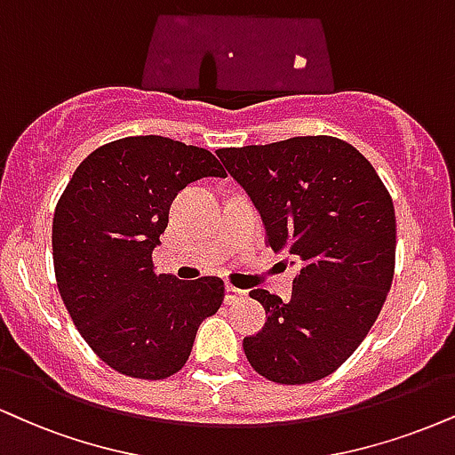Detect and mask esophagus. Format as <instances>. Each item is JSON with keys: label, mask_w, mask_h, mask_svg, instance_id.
<instances>
[{"label": "esophagus", "mask_w": 455, "mask_h": 455, "mask_svg": "<svg viewBox=\"0 0 455 455\" xmlns=\"http://www.w3.org/2000/svg\"><path fill=\"white\" fill-rule=\"evenodd\" d=\"M245 297H248V292H245V290L227 286V297H224V300H227V305H235V303H239V300H243Z\"/></svg>", "instance_id": "1"}]
</instances>
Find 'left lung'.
I'll return each instance as SVG.
<instances>
[{
    "mask_svg": "<svg viewBox=\"0 0 455 455\" xmlns=\"http://www.w3.org/2000/svg\"><path fill=\"white\" fill-rule=\"evenodd\" d=\"M216 155L259 210L267 243L300 262L290 300L250 292L269 317L243 339L248 363L275 384L322 379L363 343L390 292L392 196L354 146L328 135Z\"/></svg>",
    "mask_w": 455,
    "mask_h": 455,
    "instance_id": "left-lung-1",
    "label": "left lung"
}]
</instances>
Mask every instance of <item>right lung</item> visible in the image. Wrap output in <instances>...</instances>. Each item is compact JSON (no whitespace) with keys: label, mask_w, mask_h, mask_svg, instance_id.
<instances>
[{"label":"right lung","mask_w":455,"mask_h":455,"mask_svg":"<svg viewBox=\"0 0 455 455\" xmlns=\"http://www.w3.org/2000/svg\"><path fill=\"white\" fill-rule=\"evenodd\" d=\"M227 178L205 148L161 135L123 138L80 163L52 218V260L71 320L108 366L165 379L188 360L201 322L220 309L224 282L155 273L169 207L186 184Z\"/></svg>","instance_id":"right-lung-1"}]
</instances>
